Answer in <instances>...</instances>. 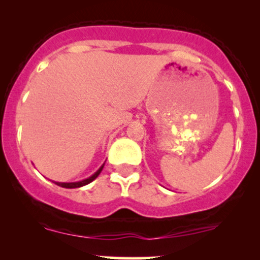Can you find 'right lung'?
<instances>
[{
    "mask_svg": "<svg viewBox=\"0 0 260 260\" xmlns=\"http://www.w3.org/2000/svg\"><path fill=\"white\" fill-rule=\"evenodd\" d=\"M103 168H104V165L101 166V168L98 170V171L95 172L94 175L91 176V177L86 178V180H83V181H80V182H72V183H61V182H55V183L57 184V186H61V187H63V188H78V187H83V186H85V184L90 183V182L94 181L95 178H96L98 176L100 175V172H101V170H103Z\"/></svg>",
    "mask_w": 260,
    "mask_h": 260,
    "instance_id": "1",
    "label": "right lung"
}]
</instances>
